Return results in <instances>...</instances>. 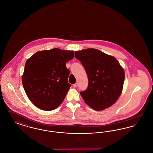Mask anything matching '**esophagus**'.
I'll list each match as a JSON object with an SVG mask.
<instances>
[{
	"label": "esophagus",
	"mask_w": 153,
	"mask_h": 153,
	"mask_svg": "<svg viewBox=\"0 0 153 153\" xmlns=\"http://www.w3.org/2000/svg\"><path fill=\"white\" fill-rule=\"evenodd\" d=\"M77 85H78V83H77V82H76L74 84H73V87L74 88H76L77 87Z\"/></svg>",
	"instance_id": "obj_1"
}]
</instances>
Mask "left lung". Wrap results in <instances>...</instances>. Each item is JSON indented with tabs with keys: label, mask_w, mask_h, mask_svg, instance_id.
<instances>
[{
	"label": "left lung",
	"mask_w": 153,
	"mask_h": 153,
	"mask_svg": "<svg viewBox=\"0 0 153 153\" xmlns=\"http://www.w3.org/2000/svg\"><path fill=\"white\" fill-rule=\"evenodd\" d=\"M83 65L88 85L80 95L84 102L96 111L114 104L121 95L124 81L123 69L116 58L95 49L74 53Z\"/></svg>",
	"instance_id": "left-lung-1"
}]
</instances>
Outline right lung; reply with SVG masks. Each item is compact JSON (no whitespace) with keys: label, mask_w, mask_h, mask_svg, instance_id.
<instances>
[{"label":"right lung","mask_w":153,"mask_h":153,"mask_svg":"<svg viewBox=\"0 0 153 153\" xmlns=\"http://www.w3.org/2000/svg\"><path fill=\"white\" fill-rule=\"evenodd\" d=\"M73 51L54 48L36 52L29 58L22 76V84L30 100L45 111L56 109L64 101L71 84L66 63Z\"/></svg>","instance_id":"add662e5"}]
</instances>
